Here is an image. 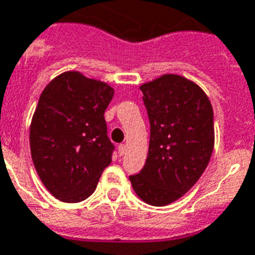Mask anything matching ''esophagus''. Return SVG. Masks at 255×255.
Returning a JSON list of instances; mask_svg holds the SVG:
<instances>
[{
    "instance_id": "34e87169",
    "label": "esophagus",
    "mask_w": 255,
    "mask_h": 255,
    "mask_svg": "<svg viewBox=\"0 0 255 255\" xmlns=\"http://www.w3.org/2000/svg\"><path fill=\"white\" fill-rule=\"evenodd\" d=\"M118 151H119L120 156L126 155V152H127V145L126 144H120L119 148H118Z\"/></svg>"
}]
</instances>
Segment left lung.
Masks as SVG:
<instances>
[{
    "mask_svg": "<svg viewBox=\"0 0 255 255\" xmlns=\"http://www.w3.org/2000/svg\"><path fill=\"white\" fill-rule=\"evenodd\" d=\"M151 124L147 161L129 176L143 201L164 206L182 197L201 177L214 147L213 108L189 79L167 74L140 86Z\"/></svg>",
    "mask_w": 255,
    "mask_h": 255,
    "instance_id": "8db88e82",
    "label": "left lung"
}]
</instances>
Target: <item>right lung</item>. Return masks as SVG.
<instances>
[{
	"label": "right lung",
	"instance_id": "add662e5",
	"mask_svg": "<svg viewBox=\"0 0 255 255\" xmlns=\"http://www.w3.org/2000/svg\"><path fill=\"white\" fill-rule=\"evenodd\" d=\"M114 88L78 71L54 78L42 91L30 126L31 159L54 197L79 202L96 189L115 149L104 111Z\"/></svg>",
	"mask_w": 255,
	"mask_h": 255
}]
</instances>
